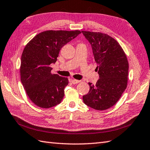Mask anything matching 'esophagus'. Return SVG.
I'll return each mask as SVG.
<instances>
[{
	"label": "esophagus",
	"mask_w": 150,
	"mask_h": 150,
	"mask_svg": "<svg viewBox=\"0 0 150 150\" xmlns=\"http://www.w3.org/2000/svg\"><path fill=\"white\" fill-rule=\"evenodd\" d=\"M70 81H71L72 84H77L78 83L80 82L79 80H77V79H70Z\"/></svg>",
	"instance_id": "esophagus-1"
}]
</instances>
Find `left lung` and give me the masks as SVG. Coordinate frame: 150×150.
Returning a JSON list of instances; mask_svg holds the SVG:
<instances>
[{
  "label": "left lung",
  "instance_id": "left-lung-1",
  "mask_svg": "<svg viewBox=\"0 0 150 150\" xmlns=\"http://www.w3.org/2000/svg\"><path fill=\"white\" fill-rule=\"evenodd\" d=\"M91 44L99 79L83 96L86 105L97 110L114 106L127 86L128 62L121 46L114 38L99 32L81 31Z\"/></svg>",
  "mask_w": 150,
  "mask_h": 150
}]
</instances>
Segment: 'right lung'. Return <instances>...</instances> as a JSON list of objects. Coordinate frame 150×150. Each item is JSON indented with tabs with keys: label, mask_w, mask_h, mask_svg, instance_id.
Wrapping results in <instances>:
<instances>
[{
	"label": "right lung",
	"mask_w": 150,
	"mask_h": 150,
	"mask_svg": "<svg viewBox=\"0 0 150 150\" xmlns=\"http://www.w3.org/2000/svg\"><path fill=\"white\" fill-rule=\"evenodd\" d=\"M81 31H45L36 35L23 51L20 68L21 80L26 94L36 106L51 108L61 103L67 78L52 74L60 49L75 38Z\"/></svg>",
	"instance_id": "1"
}]
</instances>
